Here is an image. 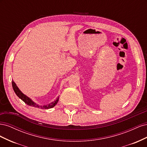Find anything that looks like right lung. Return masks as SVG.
<instances>
[{
	"mask_svg": "<svg viewBox=\"0 0 147 147\" xmlns=\"http://www.w3.org/2000/svg\"><path fill=\"white\" fill-rule=\"evenodd\" d=\"M12 86H13V90H14V91L15 92V94L17 95L18 97H19V98H20L26 104H28V105H30V106L34 107L39 108V109H51V108L54 107L57 104V102H58V100H59V97L58 96L57 97L56 100H55L53 102H51V103H50V104H47V105H38V104L35 103V102H34L30 98H29L28 96H27L26 95H25L24 94H23V93L21 91V90L18 88V87L16 86V84L14 82H13V80L12 81Z\"/></svg>",
	"mask_w": 147,
	"mask_h": 147,
	"instance_id": "obj_1",
	"label": "right lung"
}]
</instances>
